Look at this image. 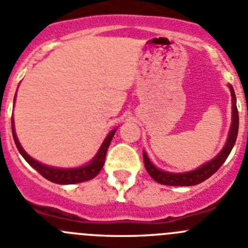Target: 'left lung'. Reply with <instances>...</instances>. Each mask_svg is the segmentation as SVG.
I'll return each instance as SVG.
<instances>
[{
    "mask_svg": "<svg viewBox=\"0 0 248 248\" xmlns=\"http://www.w3.org/2000/svg\"><path fill=\"white\" fill-rule=\"evenodd\" d=\"M229 89L230 93H231V101H232L231 102L232 104V108H231L232 117H231V126H230L226 143L222 147L221 151L218 152L216 157H214L209 162L204 163L202 166L198 167V168L193 169L190 171H184V173H171V171L159 169L151 162L147 153L143 151L144 167H146L149 175L155 182L163 185H170V186H191V185L200 184L204 180H206L207 178H210L224 164L226 158L229 157L230 152L232 151L233 146H235L238 133V111L237 106H236V95L232 85H229Z\"/></svg>",
    "mask_w": 248,
    "mask_h": 248,
    "instance_id": "obj_1",
    "label": "left lung"
}]
</instances>
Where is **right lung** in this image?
<instances>
[{
  "mask_svg": "<svg viewBox=\"0 0 248 248\" xmlns=\"http://www.w3.org/2000/svg\"><path fill=\"white\" fill-rule=\"evenodd\" d=\"M15 100H13V105H15ZM117 131V127L113 128L111 132H108V135L106 136V138L104 140L102 144L100 146L99 151L95 155V157L90 160L89 163L84 164V166L77 167V168H58V167H52L46 166L43 163L38 162L37 159L31 157L28 153L23 149V147L19 143L18 137L16 135L15 129V120L12 117V135L13 140H15V143L17 146V149L19 151V153L22 155V157L27 160V163L30 164L31 167L35 169L38 173L43 175L46 179L50 180L53 183H57V184H77V183H82L88 182V180L93 179L100 173L101 168L105 164V158H106V153H108V146H110L111 140H112L113 135Z\"/></svg>",
  "mask_w": 248,
  "mask_h": 248,
  "instance_id": "right-lung-1",
  "label": "right lung"
}]
</instances>
